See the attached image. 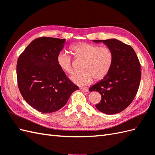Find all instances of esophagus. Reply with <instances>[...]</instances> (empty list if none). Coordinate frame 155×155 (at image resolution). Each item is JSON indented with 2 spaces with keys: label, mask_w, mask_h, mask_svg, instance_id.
<instances>
[{
  "label": "esophagus",
  "mask_w": 155,
  "mask_h": 155,
  "mask_svg": "<svg viewBox=\"0 0 155 155\" xmlns=\"http://www.w3.org/2000/svg\"><path fill=\"white\" fill-rule=\"evenodd\" d=\"M80 90L82 92H88V90L86 88H81Z\"/></svg>",
  "instance_id": "1"
}]
</instances>
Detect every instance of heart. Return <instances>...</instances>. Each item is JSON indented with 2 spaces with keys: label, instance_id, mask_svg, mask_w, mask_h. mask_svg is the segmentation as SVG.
I'll list each match as a JSON object with an SVG mask.
<instances>
[{
  "label": "heart",
  "instance_id": "1",
  "mask_svg": "<svg viewBox=\"0 0 155 155\" xmlns=\"http://www.w3.org/2000/svg\"><path fill=\"white\" fill-rule=\"evenodd\" d=\"M70 49L77 57L84 59L81 67L83 71L75 73L70 77L74 83L79 86L87 85L94 78L100 80L109 73L114 60L110 48L81 42L72 45ZM56 61L61 70L67 73L73 72L71 57L67 51H61L57 54Z\"/></svg>",
  "mask_w": 155,
  "mask_h": 155
}]
</instances>
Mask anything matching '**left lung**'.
I'll list each match as a JSON object with an SVG mask.
<instances>
[{"label": "left lung", "mask_w": 155, "mask_h": 155, "mask_svg": "<svg viewBox=\"0 0 155 155\" xmlns=\"http://www.w3.org/2000/svg\"><path fill=\"white\" fill-rule=\"evenodd\" d=\"M102 42L111 49L113 63L105 77L89 88L98 92L102 100L96 107L106 114L121 112L129 106L137 92L141 81V64L130 45L116 39L92 40Z\"/></svg>", "instance_id": "1"}]
</instances>
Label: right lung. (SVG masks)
<instances>
[{
	"mask_svg": "<svg viewBox=\"0 0 155 155\" xmlns=\"http://www.w3.org/2000/svg\"><path fill=\"white\" fill-rule=\"evenodd\" d=\"M65 44V39L37 38L18 60L20 92L29 105L40 112L52 113L62 108L72 93L78 90L56 61L57 54Z\"/></svg>",
	"mask_w": 155,
	"mask_h": 155,
	"instance_id": "right-lung-1",
	"label": "right lung"
}]
</instances>
